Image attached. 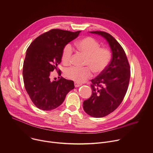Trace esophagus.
<instances>
[{"mask_svg":"<svg viewBox=\"0 0 153 153\" xmlns=\"http://www.w3.org/2000/svg\"><path fill=\"white\" fill-rule=\"evenodd\" d=\"M74 84H75V86L76 88L79 87V86H82V84L79 83H78V82H75Z\"/></svg>","mask_w":153,"mask_h":153,"instance_id":"34e87169","label":"esophagus"}]
</instances>
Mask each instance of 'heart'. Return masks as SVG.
<instances>
[{
	"label": "heart",
	"mask_w": 153,
	"mask_h": 153,
	"mask_svg": "<svg viewBox=\"0 0 153 153\" xmlns=\"http://www.w3.org/2000/svg\"><path fill=\"white\" fill-rule=\"evenodd\" d=\"M77 48L80 52L86 56L83 68L70 67L65 71V76L78 83H82L92 76V71L96 74L103 73L108 67L112 58V53L109 49L101 47L97 40L88 37L79 40L77 42ZM74 52L71 44H67L63 48L62 57L65 63L71 61Z\"/></svg>",
	"instance_id": "obj_1"
}]
</instances>
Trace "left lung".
<instances>
[{"label":"left lung","instance_id":"1","mask_svg":"<svg viewBox=\"0 0 153 153\" xmlns=\"http://www.w3.org/2000/svg\"><path fill=\"white\" fill-rule=\"evenodd\" d=\"M102 36L112 51V60L103 73L91 79L92 95L83 102V109L93 117H103L120 105L127 91L130 67L126 53L121 45L110 34L91 31Z\"/></svg>","mask_w":153,"mask_h":153}]
</instances>
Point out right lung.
Segmentation results:
<instances>
[{
    "mask_svg": "<svg viewBox=\"0 0 153 153\" xmlns=\"http://www.w3.org/2000/svg\"><path fill=\"white\" fill-rule=\"evenodd\" d=\"M79 33L52 29L39 36L27 49L23 67V82L26 92L38 108L43 111L57 108L75 88L73 81L63 77L51 82L50 75L61 62L63 48ZM58 74L60 76V70Z\"/></svg>",
    "mask_w": 153,
    "mask_h": 153,
    "instance_id": "add662e5",
    "label": "right lung"
}]
</instances>
